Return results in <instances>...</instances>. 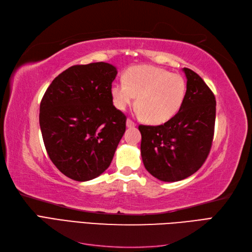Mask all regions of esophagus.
<instances>
[{
    "label": "esophagus",
    "mask_w": 252,
    "mask_h": 252,
    "mask_svg": "<svg viewBox=\"0 0 252 252\" xmlns=\"http://www.w3.org/2000/svg\"><path fill=\"white\" fill-rule=\"evenodd\" d=\"M126 125H127V127L131 128V127H134L136 124L134 123V122H133L131 119H128V120H127V122H126Z\"/></svg>",
    "instance_id": "esophagus-1"
}]
</instances>
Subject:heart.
Returning a JSON list of instances; mask_svg holds the SVG:
<instances>
[{"label": "heart", "mask_w": 252, "mask_h": 252, "mask_svg": "<svg viewBox=\"0 0 252 252\" xmlns=\"http://www.w3.org/2000/svg\"><path fill=\"white\" fill-rule=\"evenodd\" d=\"M185 94L186 81L181 74L150 65L128 68L124 81L111 87L112 102L119 110H125L136 96L139 112L151 124H162L174 117Z\"/></svg>", "instance_id": "heart-1"}]
</instances>
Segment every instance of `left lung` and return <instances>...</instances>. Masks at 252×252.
<instances>
[{
    "instance_id": "8db88e82",
    "label": "left lung",
    "mask_w": 252,
    "mask_h": 252,
    "mask_svg": "<svg viewBox=\"0 0 252 252\" xmlns=\"http://www.w3.org/2000/svg\"><path fill=\"white\" fill-rule=\"evenodd\" d=\"M187 89L179 112L163 125H140L145 168L164 182L184 180L207 158L216 123V96L199 74L184 68Z\"/></svg>"
}]
</instances>
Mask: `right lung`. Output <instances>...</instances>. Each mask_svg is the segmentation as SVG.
I'll return each instance as SVG.
<instances>
[{
    "label": "right lung",
    "instance_id": "right-lung-1",
    "mask_svg": "<svg viewBox=\"0 0 252 252\" xmlns=\"http://www.w3.org/2000/svg\"><path fill=\"white\" fill-rule=\"evenodd\" d=\"M116 67L74 65L52 81L40 105V126L51 162L71 180L85 182L108 168L126 130L112 104Z\"/></svg>",
    "mask_w": 252,
    "mask_h": 252
}]
</instances>
